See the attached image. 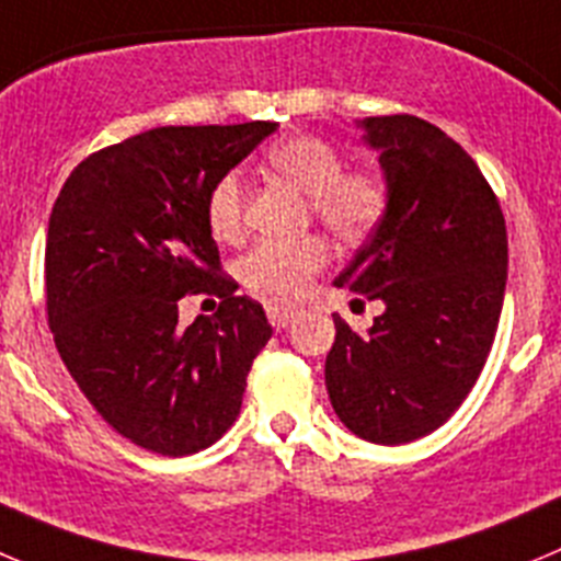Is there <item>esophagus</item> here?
Wrapping results in <instances>:
<instances>
[{
	"instance_id": "obj_1",
	"label": "esophagus",
	"mask_w": 561,
	"mask_h": 561,
	"mask_svg": "<svg viewBox=\"0 0 561 561\" xmlns=\"http://www.w3.org/2000/svg\"><path fill=\"white\" fill-rule=\"evenodd\" d=\"M296 307H287V305H279V301H268L265 305V316H268L271 327L274 329H285L290 327L293 318H296Z\"/></svg>"
}]
</instances>
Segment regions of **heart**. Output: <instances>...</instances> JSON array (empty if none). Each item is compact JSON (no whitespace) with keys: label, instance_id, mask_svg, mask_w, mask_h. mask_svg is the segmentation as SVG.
Listing matches in <instances>:
<instances>
[{"label":"heart","instance_id":"obj_1","mask_svg":"<svg viewBox=\"0 0 561 561\" xmlns=\"http://www.w3.org/2000/svg\"><path fill=\"white\" fill-rule=\"evenodd\" d=\"M268 165L310 193V207L340 240H363L374 232L390 207V185L374 169L343 171V154L329 140L298 135L268 151ZM245 187L240 174H224L207 196L209 232L234 243L243 234ZM329 245L318 234L293 240H263L240 263L251 290L268 298H296L327 265Z\"/></svg>","mask_w":561,"mask_h":561}]
</instances>
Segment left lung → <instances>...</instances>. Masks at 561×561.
Returning <instances> with one entry per match:
<instances>
[{
    "label": "left lung",
    "instance_id": "obj_1",
    "mask_svg": "<svg viewBox=\"0 0 561 561\" xmlns=\"http://www.w3.org/2000/svg\"><path fill=\"white\" fill-rule=\"evenodd\" d=\"M390 207L334 279L385 312L368 332L334 318L327 390L357 437L401 446L459 410L493 348L506 287V224L473 157L415 115L365 118Z\"/></svg>",
    "mask_w": 561,
    "mask_h": 561
}]
</instances>
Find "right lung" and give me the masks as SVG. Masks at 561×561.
<instances>
[{
  "instance_id": "add662e5",
  "label": "right lung",
  "mask_w": 561,
  "mask_h": 561,
  "mask_svg": "<svg viewBox=\"0 0 561 561\" xmlns=\"http://www.w3.org/2000/svg\"><path fill=\"white\" fill-rule=\"evenodd\" d=\"M276 129L157 127L93 151L71 171L46 232V312L93 410L146 451L187 457L240 415L245 376L274 329L221 274L207 196ZM187 291L213 317L179 323Z\"/></svg>"
}]
</instances>
